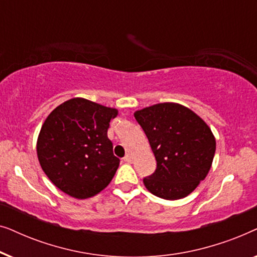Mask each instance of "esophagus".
<instances>
[{"mask_svg":"<svg viewBox=\"0 0 257 257\" xmlns=\"http://www.w3.org/2000/svg\"><path fill=\"white\" fill-rule=\"evenodd\" d=\"M124 161H125V163L131 164V163H132V158H131V156H130V154H127V156H125Z\"/></svg>","mask_w":257,"mask_h":257,"instance_id":"34e87169","label":"esophagus"}]
</instances>
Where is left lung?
<instances>
[{"label": "left lung", "instance_id": "obj_1", "mask_svg": "<svg viewBox=\"0 0 257 257\" xmlns=\"http://www.w3.org/2000/svg\"><path fill=\"white\" fill-rule=\"evenodd\" d=\"M149 139L157 170L144 178L153 195L178 200L194 191L212 167L216 142L209 126L188 107L160 103L135 112Z\"/></svg>", "mask_w": 257, "mask_h": 257}]
</instances>
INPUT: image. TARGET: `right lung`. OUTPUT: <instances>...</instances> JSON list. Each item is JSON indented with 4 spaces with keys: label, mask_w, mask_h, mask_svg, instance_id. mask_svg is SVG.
I'll return each instance as SVG.
<instances>
[{
    "label": "right lung",
    "mask_w": 257,
    "mask_h": 257,
    "mask_svg": "<svg viewBox=\"0 0 257 257\" xmlns=\"http://www.w3.org/2000/svg\"><path fill=\"white\" fill-rule=\"evenodd\" d=\"M118 110L72 98L48 115L37 139L42 170L56 187L72 198L87 199L110 184L120 160L107 138Z\"/></svg>",
    "instance_id": "right-lung-1"
}]
</instances>
